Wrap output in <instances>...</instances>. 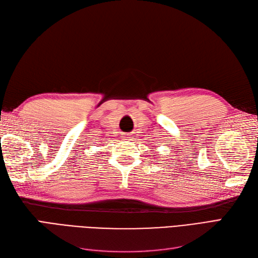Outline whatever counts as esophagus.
Listing matches in <instances>:
<instances>
[{
	"label": "esophagus",
	"mask_w": 258,
	"mask_h": 258,
	"mask_svg": "<svg viewBox=\"0 0 258 258\" xmlns=\"http://www.w3.org/2000/svg\"><path fill=\"white\" fill-rule=\"evenodd\" d=\"M122 138H123V140H129L130 137H129V135H123Z\"/></svg>",
	"instance_id": "obj_1"
}]
</instances>
